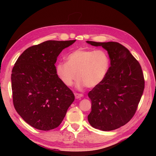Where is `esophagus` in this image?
Instances as JSON below:
<instances>
[{"mask_svg": "<svg viewBox=\"0 0 156 156\" xmlns=\"http://www.w3.org/2000/svg\"><path fill=\"white\" fill-rule=\"evenodd\" d=\"M74 95H75L76 98H81L82 97H83V94L81 93H77V92H75Z\"/></svg>", "mask_w": 156, "mask_h": 156, "instance_id": "esophagus-1", "label": "esophagus"}]
</instances>
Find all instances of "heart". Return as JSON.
<instances>
[{"instance_id":"heart-1","label":"heart","mask_w":156,"mask_h":156,"mask_svg":"<svg viewBox=\"0 0 156 156\" xmlns=\"http://www.w3.org/2000/svg\"><path fill=\"white\" fill-rule=\"evenodd\" d=\"M66 59L67 63L59 62L55 69L59 78L68 87L73 84L76 74L78 87H97L104 81L110 69V58L102 49L80 48L71 52Z\"/></svg>"}]
</instances>
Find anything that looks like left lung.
Here are the masks:
<instances>
[{"instance_id":"obj_1","label":"left lung","mask_w":156,"mask_h":156,"mask_svg":"<svg viewBox=\"0 0 156 156\" xmlns=\"http://www.w3.org/2000/svg\"><path fill=\"white\" fill-rule=\"evenodd\" d=\"M107 50L111 66L101 84L88 92L91 112L89 123L102 131H112L127 124L136 112L145 88L140 63L118 42L87 41Z\"/></svg>"}]
</instances>
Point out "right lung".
Returning a JSON list of instances; mask_svg holds the SVG:
<instances>
[{
  "label": "right lung",
  "mask_w": 156,
  "mask_h": 156,
  "mask_svg": "<svg viewBox=\"0 0 156 156\" xmlns=\"http://www.w3.org/2000/svg\"><path fill=\"white\" fill-rule=\"evenodd\" d=\"M75 41L49 40L33 45L13 66V105L31 127L42 131L58 127L74 102V93L58 77L55 64L63 49Z\"/></svg>",
  "instance_id": "add662e5"
}]
</instances>
